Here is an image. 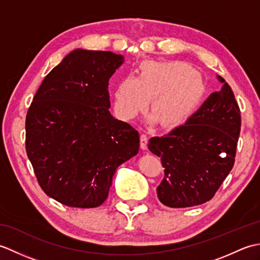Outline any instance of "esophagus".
I'll use <instances>...</instances> for the list:
<instances>
[{
	"mask_svg": "<svg viewBox=\"0 0 260 260\" xmlns=\"http://www.w3.org/2000/svg\"><path fill=\"white\" fill-rule=\"evenodd\" d=\"M147 135L146 134H141V148L142 150H146L147 147Z\"/></svg>",
	"mask_w": 260,
	"mask_h": 260,
	"instance_id": "esophagus-1",
	"label": "esophagus"
}]
</instances>
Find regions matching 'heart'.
<instances>
[{
	"mask_svg": "<svg viewBox=\"0 0 260 260\" xmlns=\"http://www.w3.org/2000/svg\"><path fill=\"white\" fill-rule=\"evenodd\" d=\"M203 92L201 76L187 64L145 60L137 68V77L128 75L118 81L114 110L119 119L131 120L146 108L150 99L151 120L174 127L190 117Z\"/></svg>",
	"mask_w": 260,
	"mask_h": 260,
	"instance_id": "1",
	"label": "heart"
}]
</instances>
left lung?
Listing matches in <instances>:
<instances>
[{"mask_svg": "<svg viewBox=\"0 0 260 260\" xmlns=\"http://www.w3.org/2000/svg\"><path fill=\"white\" fill-rule=\"evenodd\" d=\"M212 92L202 106L168 135L152 137L148 150L158 157L164 179L157 198L170 208L211 200L235 164L241 116L230 86Z\"/></svg>", "mask_w": 260, "mask_h": 260, "instance_id": "1", "label": "left lung"}]
</instances>
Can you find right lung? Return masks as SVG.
I'll return each mask as SVG.
<instances>
[{
	"mask_svg": "<svg viewBox=\"0 0 260 260\" xmlns=\"http://www.w3.org/2000/svg\"><path fill=\"white\" fill-rule=\"evenodd\" d=\"M121 54L76 49L43 79L25 119V150L47 196L74 208L106 200L115 171L140 150L139 132L109 113Z\"/></svg>",
	"mask_w": 260,
	"mask_h": 260,
	"instance_id": "add662e5",
	"label": "right lung"
}]
</instances>
